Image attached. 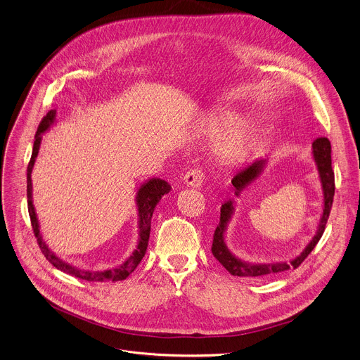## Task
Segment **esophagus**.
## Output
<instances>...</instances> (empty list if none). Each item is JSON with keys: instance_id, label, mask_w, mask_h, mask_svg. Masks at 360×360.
<instances>
[{"instance_id": "34e87169", "label": "esophagus", "mask_w": 360, "mask_h": 360, "mask_svg": "<svg viewBox=\"0 0 360 360\" xmlns=\"http://www.w3.org/2000/svg\"><path fill=\"white\" fill-rule=\"evenodd\" d=\"M203 179H205V174L195 168V169H191L186 172V175L184 176V182L188 185V186H192V188H198L203 184Z\"/></svg>"}]
</instances>
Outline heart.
Here are the masks:
<instances>
[{
	"mask_svg": "<svg viewBox=\"0 0 360 360\" xmlns=\"http://www.w3.org/2000/svg\"><path fill=\"white\" fill-rule=\"evenodd\" d=\"M236 120L235 114H219L208 120L205 124V131L212 136L224 134ZM252 134L246 124H238L232 127L217 143V155L222 162L236 164L242 161L250 149Z\"/></svg>",
	"mask_w": 360,
	"mask_h": 360,
	"instance_id": "obj_1",
	"label": "heart"
}]
</instances>
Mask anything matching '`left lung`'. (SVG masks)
Returning a JSON list of instances; mask_svg holds the SVG:
<instances>
[{
  "label": "left lung",
  "instance_id": "8db88e82",
  "mask_svg": "<svg viewBox=\"0 0 360 360\" xmlns=\"http://www.w3.org/2000/svg\"><path fill=\"white\" fill-rule=\"evenodd\" d=\"M312 153L314 160L318 167L319 179L323 191V211L319 221L318 231L312 240L306 245V248L289 262H274V264H252L239 259L235 256L225 242V232L228 229V225L232 219V215L235 212V199L226 200L221 208V221L219 225L215 229L214 233V242H212V253L215 258L221 262V265L233 276H249V278H265L269 275H275L279 272H285L290 268H297L309 255L319 239L322 238L325 232V226L330 214V208L333 203V195H335V174L332 169V148L328 138H318L312 143ZM268 160L261 158L253 161L250 165L240 169L232 179V185L235 186V195L239 196L242 191H245L249 185H252L259 175L264 172V168L266 165Z\"/></svg>",
  "mask_w": 360,
  "mask_h": 360
}]
</instances>
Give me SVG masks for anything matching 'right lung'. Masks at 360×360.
I'll return each mask as SVG.
<instances>
[{
  "mask_svg": "<svg viewBox=\"0 0 360 360\" xmlns=\"http://www.w3.org/2000/svg\"><path fill=\"white\" fill-rule=\"evenodd\" d=\"M56 117L57 111L51 110L41 121L37 134H35V141H34V148H32V155L27 168V198H28V212L31 218V225L37 238V242L44 253L45 258L53 264L57 269L61 272H65L71 276H75L78 279H84L88 282H107V281H124L127 279L135 268L139 265L142 261L143 255L148 248V240H149V233H150V219L153 210H155L157 205L160 203L161 198L171 191V185L160 178H150L145 181L136 192V210H138V229H139V238H138V245L134 249V252L129 255V258H127L125 262L115 268H110L105 271H89V269H81L77 266H72L71 264H67L61 258L48 248V245L42 240V235L39 233V222L37 218V212L34 208V202H32V181H31V172L34 169L35 160L38 157L39 146H41V139L42 134L48 131L51 127L56 124Z\"/></svg>",
  "mask_w": 360,
  "mask_h": 360,
  "instance_id": "obj_1",
  "label": "right lung"
}]
</instances>
